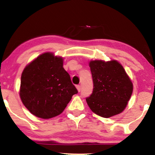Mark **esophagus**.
Wrapping results in <instances>:
<instances>
[{
    "label": "esophagus",
    "mask_w": 155,
    "mask_h": 155,
    "mask_svg": "<svg viewBox=\"0 0 155 155\" xmlns=\"http://www.w3.org/2000/svg\"><path fill=\"white\" fill-rule=\"evenodd\" d=\"M76 88H77V90H78V91H81V86L80 85H76Z\"/></svg>",
    "instance_id": "obj_1"
}]
</instances>
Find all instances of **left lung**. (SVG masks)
I'll return each instance as SVG.
<instances>
[{"label":"left lung","mask_w":155,"mask_h":155,"mask_svg":"<svg viewBox=\"0 0 155 155\" xmlns=\"http://www.w3.org/2000/svg\"><path fill=\"white\" fill-rule=\"evenodd\" d=\"M94 88L86 101L93 112L104 117L124 110L133 93V84L117 61H91Z\"/></svg>","instance_id":"obj_1"}]
</instances>
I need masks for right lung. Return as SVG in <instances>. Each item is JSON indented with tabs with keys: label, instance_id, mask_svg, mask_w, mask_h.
<instances>
[{
	"label": "right lung",
	"instance_id": "right-lung-1",
	"mask_svg": "<svg viewBox=\"0 0 155 155\" xmlns=\"http://www.w3.org/2000/svg\"><path fill=\"white\" fill-rule=\"evenodd\" d=\"M78 91L63 67L61 57L47 52L32 61L22 73L20 96L24 106L38 117L61 114Z\"/></svg>",
	"mask_w": 155,
	"mask_h": 155
}]
</instances>
